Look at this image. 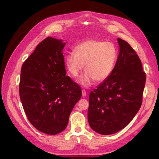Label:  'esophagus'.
<instances>
[{
  "label": "esophagus",
  "mask_w": 159,
  "mask_h": 159,
  "mask_svg": "<svg viewBox=\"0 0 159 159\" xmlns=\"http://www.w3.org/2000/svg\"><path fill=\"white\" fill-rule=\"evenodd\" d=\"M81 93H82V96H83L84 98V97H85L86 95H87V93H86L85 90H84V89H83L82 91H81Z\"/></svg>",
  "instance_id": "34e87169"
}]
</instances>
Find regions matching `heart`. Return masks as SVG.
Listing matches in <instances>:
<instances>
[{
  "label": "heart",
  "mask_w": 159,
  "mask_h": 159,
  "mask_svg": "<svg viewBox=\"0 0 159 159\" xmlns=\"http://www.w3.org/2000/svg\"><path fill=\"white\" fill-rule=\"evenodd\" d=\"M74 52L66 56V66L70 74L76 78L85 64L86 71L78 80L84 87H89L95 80L102 82L111 74L117 60V50L111 42L87 40L77 45Z\"/></svg>",
  "instance_id": "obj_1"
}]
</instances>
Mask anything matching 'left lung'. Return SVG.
Wrapping results in <instances>:
<instances>
[{
    "label": "left lung",
    "instance_id": "1",
    "mask_svg": "<svg viewBox=\"0 0 159 159\" xmlns=\"http://www.w3.org/2000/svg\"><path fill=\"white\" fill-rule=\"evenodd\" d=\"M119 52L111 74L91 91L88 118L94 131L108 135L125 127L142 104L146 75L127 42L118 38Z\"/></svg>",
    "mask_w": 159,
    "mask_h": 159
}]
</instances>
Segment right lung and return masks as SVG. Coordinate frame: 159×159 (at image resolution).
Returning <instances> with one entry per match:
<instances>
[{"instance_id": "add662e5", "label": "right lung", "mask_w": 159, "mask_h": 159, "mask_svg": "<svg viewBox=\"0 0 159 159\" xmlns=\"http://www.w3.org/2000/svg\"><path fill=\"white\" fill-rule=\"evenodd\" d=\"M66 43L48 37L38 44L21 68L19 93L29 121L47 134H58L81 97L80 86L66 76L63 56Z\"/></svg>"}]
</instances>
